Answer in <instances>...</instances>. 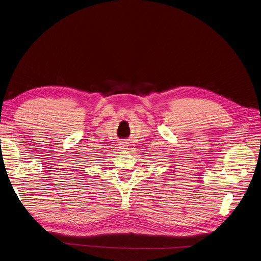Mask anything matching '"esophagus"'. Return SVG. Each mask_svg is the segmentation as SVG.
I'll use <instances>...</instances> for the list:
<instances>
[{
	"label": "esophagus",
	"instance_id": "obj_1",
	"mask_svg": "<svg viewBox=\"0 0 261 261\" xmlns=\"http://www.w3.org/2000/svg\"><path fill=\"white\" fill-rule=\"evenodd\" d=\"M128 147H129V146L127 145V143H126V142H121V143H120V145H119V148H120V149H123V150H127V149H128Z\"/></svg>",
	"mask_w": 261,
	"mask_h": 261
}]
</instances>
